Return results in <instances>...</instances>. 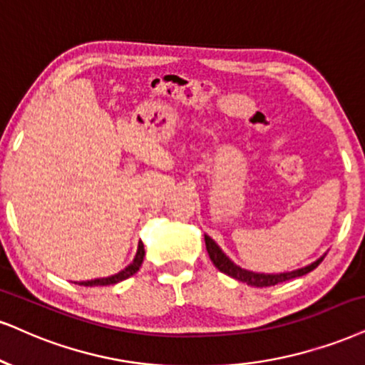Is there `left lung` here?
I'll use <instances>...</instances> for the list:
<instances>
[{"label": "left lung", "mask_w": 365, "mask_h": 365, "mask_svg": "<svg viewBox=\"0 0 365 365\" xmlns=\"http://www.w3.org/2000/svg\"><path fill=\"white\" fill-rule=\"evenodd\" d=\"M205 244H206V250H208V255H210L211 262L215 264V267H217L220 272L227 274V276L237 279V281H240V282H247V284L254 286V287L276 286V284H279V282H284V281H289V279L304 276V274L312 272L313 269H317L318 265H320L322 260H323V257H325V255H323V257L317 259V260H314V262L307 265V267L296 269V271H291V272L262 274V272L247 271V269H242L240 265L233 264L232 260L228 259L227 255H225V252L217 245V242H215L211 237L205 235Z\"/></svg>", "instance_id": "8db88e82"}]
</instances>
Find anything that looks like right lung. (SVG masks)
Instances as JSON below:
<instances>
[{"label": "right lung", "mask_w": 365, "mask_h": 365, "mask_svg": "<svg viewBox=\"0 0 365 365\" xmlns=\"http://www.w3.org/2000/svg\"><path fill=\"white\" fill-rule=\"evenodd\" d=\"M143 255H145V249H143L142 242H138V249H137V254H135L133 262L127 265L123 271H120L118 274H113V276H110V277L91 279V281H81V282H76V284H79V286H111V284H116V282H120V281H125V279L133 276V274L140 269V265L143 262Z\"/></svg>", "instance_id": "1"}]
</instances>
